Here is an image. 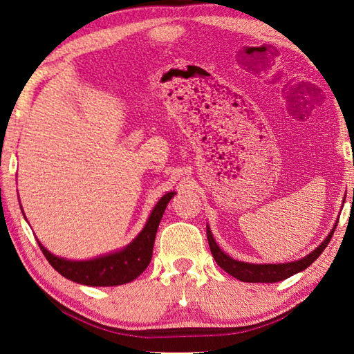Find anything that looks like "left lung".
<instances>
[{
    "mask_svg": "<svg viewBox=\"0 0 354 354\" xmlns=\"http://www.w3.org/2000/svg\"><path fill=\"white\" fill-rule=\"evenodd\" d=\"M335 226H337V223H335L333 230L329 231V234L326 236L325 241H323L315 250L310 251L308 256H304L298 261L284 262V263H250V262L232 259V257L230 254H226L225 251L218 247L217 242H215L209 225L206 226V234H207L209 248H211V253L214 256L215 262H217L226 273H230L231 277L237 278L239 281H243V283H278V281L290 278L292 274H297L299 272H303L304 268H308L310 263H313L317 257L323 253V250L328 247Z\"/></svg>",
    "mask_w": 354,
    "mask_h": 354,
    "instance_id": "8db88e82",
    "label": "left lung"
}]
</instances>
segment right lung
<instances>
[{
  "label": "right lung",
  "mask_w": 354,
  "mask_h": 354,
  "mask_svg": "<svg viewBox=\"0 0 354 354\" xmlns=\"http://www.w3.org/2000/svg\"><path fill=\"white\" fill-rule=\"evenodd\" d=\"M175 194L176 192H169L156 203L143 230L136 236L133 242H129L122 250L92 257V259L73 261L53 254L37 239L39 247L48 262L51 263V267L73 283L92 287H109L131 283L137 277H140L148 263L151 262L156 232H158L165 207Z\"/></svg>",
  "instance_id": "1"
}]
</instances>
